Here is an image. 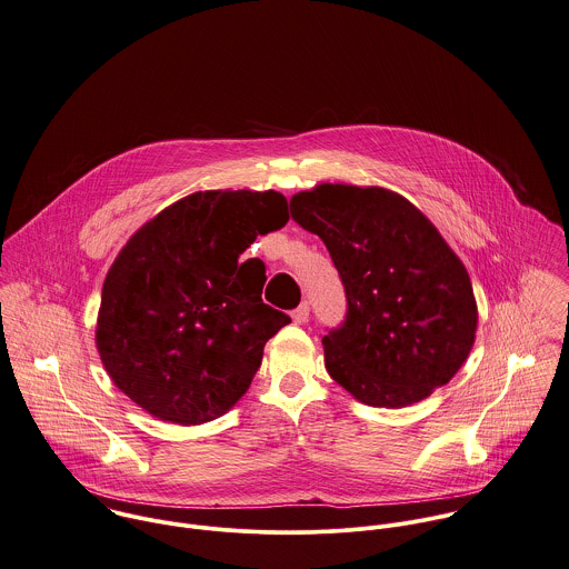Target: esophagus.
I'll return each instance as SVG.
<instances>
[{
    "mask_svg": "<svg viewBox=\"0 0 569 569\" xmlns=\"http://www.w3.org/2000/svg\"><path fill=\"white\" fill-rule=\"evenodd\" d=\"M308 319H310V306H308V303H301V306L292 312V321H295L297 326H303Z\"/></svg>",
    "mask_w": 569,
    "mask_h": 569,
    "instance_id": "1",
    "label": "esophagus"
}]
</instances>
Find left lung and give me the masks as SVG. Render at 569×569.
Wrapping results in <instances>:
<instances>
[{"label":"left lung","instance_id":"obj_1","mask_svg":"<svg viewBox=\"0 0 569 569\" xmlns=\"http://www.w3.org/2000/svg\"><path fill=\"white\" fill-rule=\"evenodd\" d=\"M341 274L347 317L326 369L358 402L402 409L447 385L477 332L470 277L433 222L382 187L319 184L290 200Z\"/></svg>","mask_w":569,"mask_h":569}]
</instances>
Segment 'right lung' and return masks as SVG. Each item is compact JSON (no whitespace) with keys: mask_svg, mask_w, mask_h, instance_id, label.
Returning a JSON list of instances; mask_svg holds the SVG:
<instances>
[{"mask_svg":"<svg viewBox=\"0 0 569 569\" xmlns=\"http://www.w3.org/2000/svg\"><path fill=\"white\" fill-rule=\"evenodd\" d=\"M277 191H198L122 246L106 277L97 349L116 387L162 422L204 425L248 391L290 317L266 306V266L239 254L286 227Z\"/></svg>","mask_w":569,"mask_h":569,"instance_id":"right-lung-1","label":"right lung"}]
</instances>
